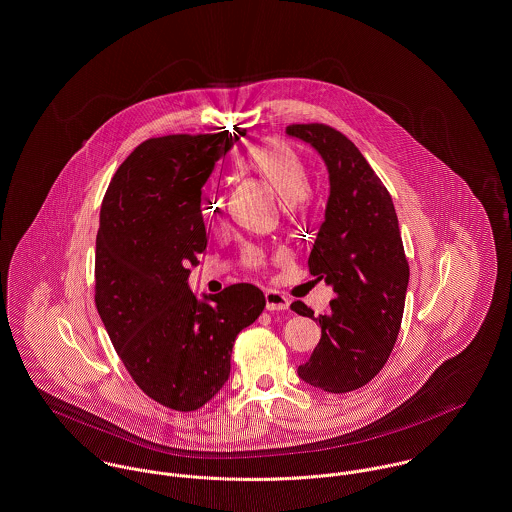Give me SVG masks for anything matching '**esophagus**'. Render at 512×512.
<instances>
[{
    "label": "esophagus",
    "mask_w": 512,
    "mask_h": 512,
    "mask_svg": "<svg viewBox=\"0 0 512 512\" xmlns=\"http://www.w3.org/2000/svg\"><path fill=\"white\" fill-rule=\"evenodd\" d=\"M265 302H267V310H271V312H275V310L277 312H284L290 306L288 298L279 290H267L265 292Z\"/></svg>",
    "instance_id": "1"
}]
</instances>
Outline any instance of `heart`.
I'll list each match as a JSON object with an SVG mask.
<instances>
[{
    "label": "heart",
    "mask_w": 512,
    "mask_h": 512,
    "mask_svg": "<svg viewBox=\"0 0 512 512\" xmlns=\"http://www.w3.org/2000/svg\"><path fill=\"white\" fill-rule=\"evenodd\" d=\"M239 171L257 176L271 192L281 200L283 206L300 204L308 192L310 184L306 172L302 169L296 155L277 139L261 141L249 147L237 159ZM202 214L212 228H220L224 224V196L218 190H210L202 202ZM247 267H263L265 255L257 247H249L243 255Z\"/></svg>",
    "instance_id": "b5f03b06"
}]
</instances>
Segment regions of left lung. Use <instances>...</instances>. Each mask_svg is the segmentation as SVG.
<instances>
[{"label": "left lung", "instance_id": "left-lung-1", "mask_svg": "<svg viewBox=\"0 0 512 512\" xmlns=\"http://www.w3.org/2000/svg\"><path fill=\"white\" fill-rule=\"evenodd\" d=\"M286 135L310 145L328 171L330 196L308 267L336 292L318 318L300 300L290 306L322 328L298 377L326 393H349L383 369L400 330L410 273L397 212L383 182L340 131L298 123Z\"/></svg>", "mask_w": 512, "mask_h": 512}]
</instances>
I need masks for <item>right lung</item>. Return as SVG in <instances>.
Instances as JSON below:
<instances>
[{
    "instance_id": "add662e5",
    "label": "right lung",
    "mask_w": 512,
    "mask_h": 512,
    "mask_svg": "<svg viewBox=\"0 0 512 512\" xmlns=\"http://www.w3.org/2000/svg\"><path fill=\"white\" fill-rule=\"evenodd\" d=\"M243 133L141 143L115 172L96 237V308L147 397L190 412L216 397L237 334L265 308L255 284L198 298L190 267L206 249L202 186Z\"/></svg>"
}]
</instances>
